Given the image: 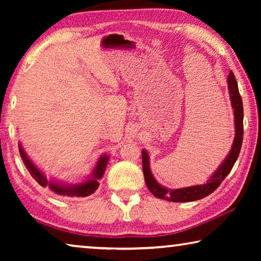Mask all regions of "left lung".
Returning <instances> with one entry per match:
<instances>
[{"label":"left lung","mask_w":261,"mask_h":261,"mask_svg":"<svg viewBox=\"0 0 261 261\" xmlns=\"http://www.w3.org/2000/svg\"><path fill=\"white\" fill-rule=\"evenodd\" d=\"M228 88H229V94H230L231 106L233 108V116H235V129H236L235 139H233L231 151L228 154L227 159L222 162V165L218 168V170L211 176L206 184L194 185V187L174 189V190H168L166 188H163L162 185H160L156 182L155 178L153 177V175L151 173L147 152L146 151L141 152L145 183H146L149 191H151L156 198L166 199L168 201H174V202H187V201H194V200L202 199V198L207 197L208 194L215 191V190L219 188L221 182H222V180L227 177L228 174L231 171L238 155H240L242 143H243V102H242L240 91H238L236 78L231 71L229 72V76H228Z\"/></svg>","instance_id":"obj_1"}]
</instances>
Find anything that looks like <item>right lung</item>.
Listing matches in <instances>:
<instances>
[{
	"label": "right lung",
	"instance_id": "right-lung-1",
	"mask_svg": "<svg viewBox=\"0 0 261 261\" xmlns=\"http://www.w3.org/2000/svg\"><path fill=\"white\" fill-rule=\"evenodd\" d=\"M19 153H20L21 159H23L25 167L28 168V170L30 171L31 176H32V177L37 180L41 187H46V185H48V187L50 188V190H53L55 193L62 194V196H70V197H73V196L87 197L93 192H95V190L99 188V179L103 176L106 166H107V162H108L107 155L101 156L94 168L92 177L86 179L85 182L77 185H63V184L53 182V180L49 182L46 176L43 175V173H41V171L33 165V162L30 160L28 155H26L25 151L20 145H19Z\"/></svg>",
	"mask_w": 261,
	"mask_h": 261
}]
</instances>
